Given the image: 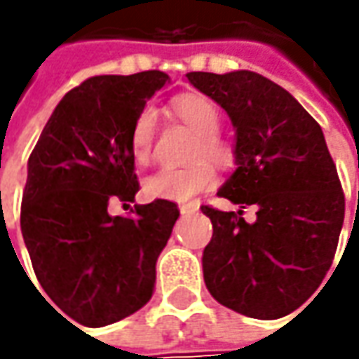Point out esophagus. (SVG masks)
Listing matches in <instances>:
<instances>
[{
	"instance_id": "obj_1",
	"label": "esophagus",
	"mask_w": 359,
	"mask_h": 359,
	"mask_svg": "<svg viewBox=\"0 0 359 359\" xmlns=\"http://www.w3.org/2000/svg\"><path fill=\"white\" fill-rule=\"evenodd\" d=\"M198 212V205H182L180 208V214L182 215H191V214H196Z\"/></svg>"
}]
</instances>
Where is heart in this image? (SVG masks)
<instances>
[{
	"label": "heart",
	"mask_w": 359,
	"mask_h": 359,
	"mask_svg": "<svg viewBox=\"0 0 359 359\" xmlns=\"http://www.w3.org/2000/svg\"><path fill=\"white\" fill-rule=\"evenodd\" d=\"M172 109L177 118L198 133L191 151L194 158L205 155L215 165L222 168L233 161L231 145L217 133L219 109L210 97L201 93H184L173 100ZM154 142H156V114L154 109L145 107L133 121L130 133V151L140 165L149 163L154 156ZM205 158L196 159L184 168H161L159 172L145 180V196L151 200H170L177 203L191 201L198 194L210 189L215 182L214 165L207 161L208 158Z\"/></svg>",
	"instance_id": "1"
}]
</instances>
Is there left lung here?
<instances>
[{
    "instance_id": "1",
    "label": "left lung",
    "mask_w": 359,
    "mask_h": 359,
    "mask_svg": "<svg viewBox=\"0 0 359 359\" xmlns=\"http://www.w3.org/2000/svg\"><path fill=\"white\" fill-rule=\"evenodd\" d=\"M194 88L222 105L236 128V172L219 196L243 210L201 205L214 236L203 250V280L229 310L276 320L320 287L344 224V191L320 123L296 97L255 72H191Z\"/></svg>"
}]
</instances>
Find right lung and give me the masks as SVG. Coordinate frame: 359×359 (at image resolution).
Returning a JSON list of instances; mask_svg holds the SVG:
<instances>
[{
    "label": "right lung",
    "instance_id": "obj_1",
    "mask_svg": "<svg viewBox=\"0 0 359 359\" xmlns=\"http://www.w3.org/2000/svg\"><path fill=\"white\" fill-rule=\"evenodd\" d=\"M168 81L156 69L86 79L63 95L27 161L23 241L41 287L77 324L119 322L154 294L177 205L156 200L121 217L107 203L133 201L140 189L131 126Z\"/></svg>",
    "mask_w": 359,
    "mask_h": 359
}]
</instances>
